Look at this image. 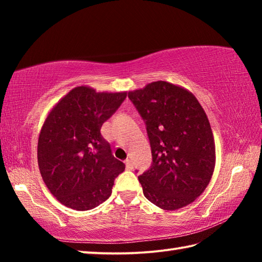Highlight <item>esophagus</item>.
I'll use <instances>...</instances> for the list:
<instances>
[{"label": "esophagus", "instance_id": "esophagus-1", "mask_svg": "<svg viewBox=\"0 0 262 262\" xmlns=\"http://www.w3.org/2000/svg\"><path fill=\"white\" fill-rule=\"evenodd\" d=\"M125 164H126V167L128 168V170H132V168H133V163H132L130 159H126Z\"/></svg>", "mask_w": 262, "mask_h": 262}]
</instances>
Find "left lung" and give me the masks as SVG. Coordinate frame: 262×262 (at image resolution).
Here are the masks:
<instances>
[{
    "label": "left lung",
    "mask_w": 262,
    "mask_h": 262,
    "mask_svg": "<svg viewBox=\"0 0 262 262\" xmlns=\"http://www.w3.org/2000/svg\"><path fill=\"white\" fill-rule=\"evenodd\" d=\"M145 122L152 163L139 176L144 196L164 210L192 203L209 184L215 142L206 112L195 96L168 82L128 92Z\"/></svg>",
    "instance_id": "1"
}]
</instances>
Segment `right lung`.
I'll use <instances>...</instances> for the list:
<instances>
[{
	"label": "right lung",
	"mask_w": 262,
	"mask_h": 262,
	"mask_svg": "<svg viewBox=\"0 0 262 262\" xmlns=\"http://www.w3.org/2000/svg\"><path fill=\"white\" fill-rule=\"evenodd\" d=\"M127 92H96L77 86L48 114L38 140V165L50 192L62 205L90 210L107 200L125 164L100 134Z\"/></svg>",
	"instance_id": "add662e5"
}]
</instances>
